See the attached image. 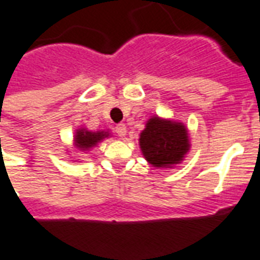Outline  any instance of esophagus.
<instances>
[{
  "mask_svg": "<svg viewBox=\"0 0 260 260\" xmlns=\"http://www.w3.org/2000/svg\"><path fill=\"white\" fill-rule=\"evenodd\" d=\"M115 133H116L119 137H124L126 133H127V128H126V126L123 123H120V124H117L116 127H115Z\"/></svg>",
  "mask_w": 260,
  "mask_h": 260,
  "instance_id": "34e87169",
  "label": "esophagus"
}]
</instances>
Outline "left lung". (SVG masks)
Listing matches in <instances>:
<instances>
[{"mask_svg":"<svg viewBox=\"0 0 260 260\" xmlns=\"http://www.w3.org/2000/svg\"><path fill=\"white\" fill-rule=\"evenodd\" d=\"M140 148L155 168H173L190 151L187 127L180 122L151 117L140 134Z\"/></svg>","mask_w":260,"mask_h":260,"instance_id":"1","label":"left lung"}]
</instances>
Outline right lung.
<instances>
[{"instance_id": "1", "label": "right lung", "mask_w": 260, "mask_h": 260, "mask_svg": "<svg viewBox=\"0 0 260 260\" xmlns=\"http://www.w3.org/2000/svg\"><path fill=\"white\" fill-rule=\"evenodd\" d=\"M109 136L108 132H88L86 128H79L75 136V145L80 151H88L96 144L101 143L104 138Z\"/></svg>"}]
</instances>
